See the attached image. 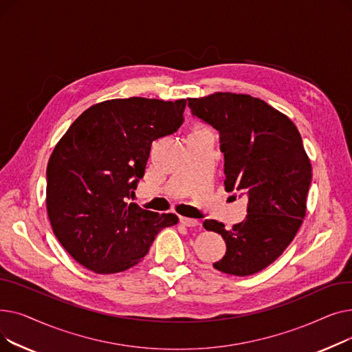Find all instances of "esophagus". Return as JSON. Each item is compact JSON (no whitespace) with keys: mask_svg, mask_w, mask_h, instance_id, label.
Returning <instances> with one entry per match:
<instances>
[{"mask_svg":"<svg viewBox=\"0 0 352 352\" xmlns=\"http://www.w3.org/2000/svg\"><path fill=\"white\" fill-rule=\"evenodd\" d=\"M179 224L184 227H195V226H198V221L192 219V218H187V217H179Z\"/></svg>","mask_w":352,"mask_h":352,"instance_id":"obj_1","label":"esophagus"}]
</instances>
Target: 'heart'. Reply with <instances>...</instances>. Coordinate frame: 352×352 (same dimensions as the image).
<instances>
[{
  "label": "heart",
  "instance_id": "1",
  "mask_svg": "<svg viewBox=\"0 0 352 352\" xmlns=\"http://www.w3.org/2000/svg\"><path fill=\"white\" fill-rule=\"evenodd\" d=\"M197 129H206V128H197Z\"/></svg>",
  "mask_w": 352,
  "mask_h": 352
}]
</instances>
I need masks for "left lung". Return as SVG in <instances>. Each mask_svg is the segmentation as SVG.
<instances>
[{
	"label": "left lung",
	"instance_id": "8db88e82",
	"mask_svg": "<svg viewBox=\"0 0 352 352\" xmlns=\"http://www.w3.org/2000/svg\"><path fill=\"white\" fill-rule=\"evenodd\" d=\"M188 105L219 131L226 191L248 195L243 223L231 230L215 219L202 224L227 244L214 268L235 276L260 272L287 250L307 215L312 166L301 134L285 114L248 94L214 92Z\"/></svg>",
	"mask_w": 352,
	"mask_h": 352
}]
</instances>
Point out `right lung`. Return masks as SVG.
<instances>
[{
  "label": "right lung",
  "instance_id": "right-lung-1",
  "mask_svg": "<svg viewBox=\"0 0 352 352\" xmlns=\"http://www.w3.org/2000/svg\"><path fill=\"white\" fill-rule=\"evenodd\" d=\"M187 100L117 98L91 105L55 145L47 165L52 231L78 264L96 274L137 265L175 214L141 208L133 198L153 141L175 133Z\"/></svg>",
  "mask_w": 352,
  "mask_h": 352
}]
</instances>
